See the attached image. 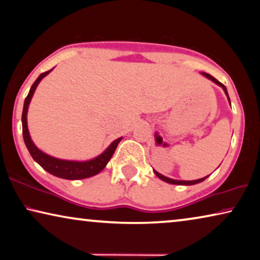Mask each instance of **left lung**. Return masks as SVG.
I'll use <instances>...</instances> for the list:
<instances>
[{
	"instance_id": "obj_1",
	"label": "left lung",
	"mask_w": 260,
	"mask_h": 260,
	"mask_svg": "<svg viewBox=\"0 0 260 260\" xmlns=\"http://www.w3.org/2000/svg\"><path fill=\"white\" fill-rule=\"evenodd\" d=\"M202 75L204 76V77H207L208 79H210V80H212L214 81L215 84H217V85H219L220 87L223 88L224 90V92H225V94H226V96H228V100H229V103H230V98H229V94H228V91H226V87L224 86V85L222 84V83H219L218 80H217L216 78H214V77L212 76H210L209 75V73H205V72H202ZM154 173H155V175H156L158 179H161L162 181H165V182H167V183H170V184H180V185H192V184H196V183H200V182H202V181H204L205 179H207V177L209 176H205V177H202V179H199V180H193V181H179V180H173V179H169V177H167V176H164L162 175V174H160V173H157L156 170H154Z\"/></svg>"
}]
</instances>
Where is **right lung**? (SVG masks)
Listing matches in <instances>:
<instances>
[{"label":"right lung","mask_w":260,"mask_h":260,"mask_svg":"<svg viewBox=\"0 0 260 260\" xmlns=\"http://www.w3.org/2000/svg\"><path fill=\"white\" fill-rule=\"evenodd\" d=\"M51 71L52 70H49V71L40 75V77L35 80V83L32 84V86H31L28 95H26V98L24 100V106H23L22 113V129L23 139H24L26 148H28L29 153L31 156H32L34 160L36 161L42 168L45 169L48 173L52 174V175L60 177V179L81 180L94 176L106 167L108 161L111 160L112 155L114 154L115 149H117L119 142L121 141L122 137L112 142L111 145L107 147L105 152L88 161H70L50 156V155L42 152L41 149H38L36 145H35L32 140H31L28 129V123H26V114H28L29 104L31 102V98H32L35 91H36V87L38 86V84H40V81L43 79L46 75H49Z\"/></svg>","instance_id":"1"}]
</instances>
